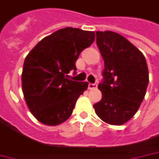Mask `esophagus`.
<instances>
[{"label":"esophagus","mask_w":159,"mask_h":159,"mask_svg":"<svg viewBox=\"0 0 159 159\" xmlns=\"http://www.w3.org/2000/svg\"><path fill=\"white\" fill-rule=\"evenodd\" d=\"M97 88V84H92V83H89V89L90 90H93Z\"/></svg>","instance_id":"esophagus-1"}]
</instances>
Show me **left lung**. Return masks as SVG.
<instances>
[{"instance_id":"1","label":"left lung","mask_w":159,"mask_h":159,"mask_svg":"<svg viewBox=\"0 0 159 159\" xmlns=\"http://www.w3.org/2000/svg\"><path fill=\"white\" fill-rule=\"evenodd\" d=\"M96 44L104 61L103 80L98 89L101 101L95 113L110 125L126 123L137 112L149 83L143 54L122 35L111 31L96 32Z\"/></svg>"}]
</instances>
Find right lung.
<instances>
[{
	"mask_svg": "<svg viewBox=\"0 0 159 159\" xmlns=\"http://www.w3.org/2000/svg\"><path fill=\"white\" fill-rule=\"evenodd\" d=\"M95 40V33L78 28L60 29L29 52L22 71V89L30 111L42 124L57 125L69 119L88 82L67 79L76 70L77 59Z\"/></svg>",
	"mask_w": 159,
	"mask_h": 159,
	"instance_id": "add662e5",
	"label": "right lung"
}]
</instances>
